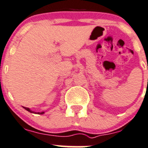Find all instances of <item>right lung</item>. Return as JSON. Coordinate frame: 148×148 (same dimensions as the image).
<instances>
[{
    "instance_id": "1",
    "label": "right lung",
    "mask_w": 148,
    "mask_h": 148,
    "mask_svg": "<svg viewBox=\"0 0 148 148\" xmlns=\"http://www.w3.org/2000/svg\"><path fill=\"white\" fill-rule=\"evenodd\" d=\"M23 107H24V106H23ZM24 108L25 109H26V111H28V112H31V113H33V112H32V111H31L30 109H29V108H26V107H24ZM44 113H45V112H37V114H43Z\"/></svg>"
}]
</instances>
